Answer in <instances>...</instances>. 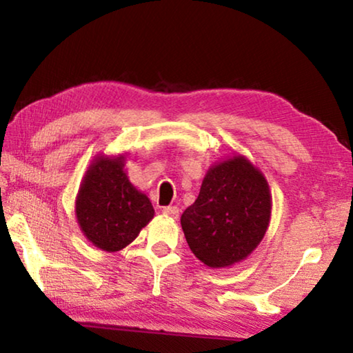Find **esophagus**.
Returning a JSON list of instances; mask_svg holds the SVG:
<instances>
[{
  "label": "esophagus",
  "instance_id": "esophagus-1",
  "mask_svg": "<svg viewBox=\"0 0 353 353\" xmlns=\"http://www.w3.org/2000/svg\"><path fill=\"white\" fill-rule=\"evenodd\" d=\"M162 213L165 214V216H170L172 219H176L179 216V208L177 207H163L162 208Z\"/></svg>",
  "mask_w": 353,
  "mask_h": 353
}]
</instances>
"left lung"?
<instances>
[{
    "mask_svg": "<svg viewBox=\"0 0 353 353\" xmlns=\"http://www.w3.org/2000/svg\"><path fill=\"white\" fill-rule=\"evenodd\" d=\"M265 176L243 155L213 165L198 199L182 213L187 243L208 268H227L252 254L271 219Z\"/></svg>",
    "mask_w": 353,
    "mask_h": 353,
    "instance_id": "1",
    "label": "left lung"
}]
</instances>
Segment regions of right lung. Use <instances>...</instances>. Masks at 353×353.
Masks as SVG:
<instances>
[{"label":"right lung","mask_w":353,"mask_h":353,"mask_svg":"<svg viewBox=\"0 0 353 353\" xmlns=\"http://www.w3.org/2000/svg\"><path fill=\"white\" fill-rule=\"evenodd\" d=\"M76 218L87 240L105 252L126 248L154 218L151 201L124 172V155L93 160L77 193Z\"/></svg>","instance_id":"add662e5"}]
</instances>
